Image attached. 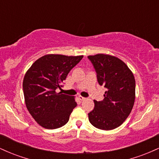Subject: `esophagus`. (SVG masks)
Returning a JSON list of instances; mask_svg holds the SVG:
<instances>
[{"label": "esophagus", "mask_w": 159, "mask_h": 159, "mask_svg": "<svg viewBox=\"0 0 159 159\" xmlns=\"http://www.w3.org/2000/svg\"><path fill=\"white\" fill-rule=\"evenodd\" d=\"M78 98H79V99L81 100V101H83V100H85V99H86V98L83 97V96H78Z\"/></svg>", "instance_id": "esophagus-1"}]
</instances>
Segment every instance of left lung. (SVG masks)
I'll list each match as a JSON object with an SVG mask.
<instances>
[{"label":"left lung","instance_id":"8db88e82","mask_svg":"<svg viewBox=\"0 0 159 159\" xmlns=\"http://www.w3.org/2000/svg\"><path fill=\"white\" fill-rule=\"evenodd\" d=\"M87 57L96 70L98 84L106 89L102 101L94 100L93 110L88 114L89 121L97 129L112 130L123 124L134 106V75L114 56L98 54Z\"/></svg>","mask_w":159,"mask_h":159}]
</instances>
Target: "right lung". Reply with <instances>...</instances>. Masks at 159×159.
Instances as JSON below:
<instances>
[{"instance_id": "1", "label": "right lung", "mask_w": 159, "mask_h": 159, "mask_svg": "<svg viewBox=\"0 0 159 159\" xmlns=\"http://www.w3.org/2000/svg\"><path fill=\"white\" fill-rule=\"evenodd\" d=\"M83 55L47 54L33 63L23 80L25 105L34 120L45 129L62 127L77 106L75 97L56 93Z\"/></svg>"}]
</instances>
